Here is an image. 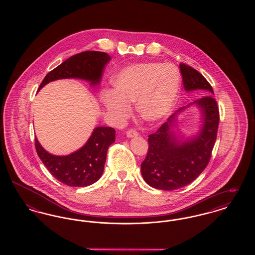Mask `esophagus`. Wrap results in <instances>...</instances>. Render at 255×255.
Here are the masks:
<instances>
[{
  "label": "esophagus",
  "instance_id": "34e87169",
  "mask_svg": "<svg viewBox=\"0 0 255 255\" xmlns=\"http://www.w3.org/2000/svg\"><path fill=\"white\" fill-rule=\"evenodd\" d=\"M126 134H127L128 137H133V136L138 135V133H137L134 129H129V130L126 132Z\"/></svg>",
  "mask_w": 255,
  "mask_h": 255
}]
</instances>
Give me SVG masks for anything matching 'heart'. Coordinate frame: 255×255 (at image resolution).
I'll use <instances>...</instances> for the list:
<instances>
[{"label": "heart", "instance_id": "b5f03b06", "mask_svg": "<svg viewBox=\"0 0 255 255\" xmlns=\"http://www.w3.org/2000/svg\"><path fill=\"white\" fill-rule=\"evenodd\" d=\"M114 92L104 91L101 101L118 120L126 119L136 101L140 117L149 122L164 120L180 92L181 74L176 67L158 62L136 63L123 68L113 78Z\"/></svg>", "mask_w": 255, "mask_h": 255}]
</instances>
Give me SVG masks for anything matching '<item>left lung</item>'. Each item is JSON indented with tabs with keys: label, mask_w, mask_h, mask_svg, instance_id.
<instances>
[{
	"label": "left lung",
	"mask_w": 255,
	"mask_h": 255,
	"mask_svg": "<svg viewBox=\"0 0 255 255\" xmlns=\"http://www.w3.org/2000/svg\"><path fill=\"white\" fill-rule=\"evenodd\" d=\"M180 71L185 91H206V96L192 103L202 110L204 124L194 138L180 142L172 127L178 114L186 108L182 107L156 133L148 135L149 148L141 163V174L150 186L161 190H175L197 179L210 160L217 137L220 115L212 87L197 70L184 63L180 64Z\"/></svg>",
	"instance_id": "1"
}]
</instances>
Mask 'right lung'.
Here are the masks:
<instances>
[{"instance_id":"add662e5","label":"right lung","mask_w":255,"mask_h":255,"mask_svg":"<svg viewBox=\"0 0 255 255\" xmlns=\"http://www.w3.org/2000/svg\"><path fill=\"white\" fill-rule=\"evenodd\" d=\"M109 54L87 50L71 56L50 71L39 86V90L50 81L63 78H80L97 85L100 81ZM116 139L112 127H97L85 145L68 156H54L48 153L35 138L37 154L50 174L59 182L73 187L88 186L101 177L109 146Z\"/></svg>"}]
</instances>
